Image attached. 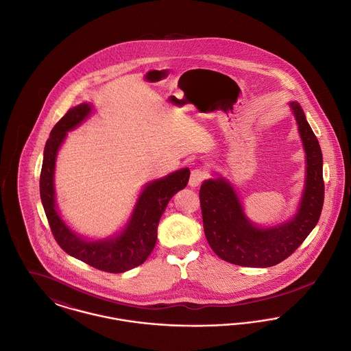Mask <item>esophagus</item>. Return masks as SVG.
Wrapping results in <instances>:
<instances>
[{"label": "esophagus", "mask_w": 351, "mask_h": 351, "mask_svg": "<svg viewBox=\"0 0 351 351\" xmlns=\"http://www.w3.org/2000/svg\"><path fill=\"white\" fill-rule=\"evenodd\" d=\"M206 176H208V173H206V171L204 168L193 169L191 172V178H189V186H192V188L199 186L202 183V180L206 179Z\"/></svg>", "instance_id": "34e87169"}]
</instances>
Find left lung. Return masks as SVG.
Segmentation results:
<instances>
[{"instance_id":"8db88e82","label":"left lung","mask_w":351,"mask_h":351,"mask_svg":"<svg viewBox=\"0 0 351 351\" xmlns=\"http://www.w3.org/2000/svg\"><path fill=\"white\" fill-rule=\"evenodd\" d=\"M305 152V180L296 213L287 221L262 226L245 212L232 182L223 176L204 180L200 188L204 233L222 261L243 267H271L288 258L317 225L324 204L322 152L302 108L288 102Z\"/></svg>"}]
</instances>
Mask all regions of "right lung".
<instances>
[{
  "instance_id": "right-lung-1",
  "label": "right lung",
  "mask_w": 351,
  "mask_h": 351,
  "mask_svg": "<svg viewBox=\"0 0 351 351\" xmlns=\"http://www.w3.org/2000/svg\"><path fill=\"white\" fill-rule=\"evenodd\" d=\"M95 110L89 102H83L62 118L51 130L43 151L40 172V200L51 230L59 246L71 256L105 272L119 274L142 265L156 243L158 225L168 201L185 188L189 180V168L184 167L160 179L145 184L134 205L132 216L118 233L105 238H88L76 233L63 219L55 195V166L58 152L68 133L80 126Z\"/></svg>"
}]
</instances>
